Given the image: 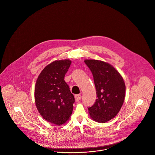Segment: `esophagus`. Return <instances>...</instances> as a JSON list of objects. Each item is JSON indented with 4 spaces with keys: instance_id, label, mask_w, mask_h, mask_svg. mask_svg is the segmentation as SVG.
Returning <instances> with one entry per match:
<instances>
[{
    "instance_id": "esophagus-1",
    "label": "esophagus",
    "mask_w": 155,
    "mask_h": 155,
    "mask_svg": "<svg viewBox=\"0 0 155 155\" xmlns=\"http://www.w3.org/2000/svg\"><path fill=\"white\" fill-rule=\"evenodd\" d=\"M81 98V94H76L75 95V100L76 102L80 101V100Z\"/></svg>"
}]
</instances>
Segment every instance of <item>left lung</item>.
I'll list each match as a JSON object with an SVG mask.
<instances>
[{
	"label": "left lung",
	"mask_w": 155,
	"mask_h": 155,
	"mask_svg": "<svg viewBox=\"0 0 155 155\" xmlns=\"http://www.w3.org/2000/svg\"><path fill=\"white\" fill-rule=\"evenodd\" d=\"M85 63L93 74L97 99L88 108L91 118L99 123H105L116 116L125 97L126 86L120 74L110 63L86 59Z\"/></svg>",
	"instance_id": "obj_1"
}]
</instances>
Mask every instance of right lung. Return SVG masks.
I'll use <instances>...</instances> for the list:
<instances>
[{
    "label": "right lung",
    "mask_w": 155,
    "mask_h": 155,
    "mask_svg": "<svg viewBox=\"0 0 155 155\" xmlns=\"http://www.w3.org/2000/svg\"><path fill=\"white\" fill-rule=\"evenodd\" d=\"M71 61H55L39 74L35 86L37 110L46 121L58 126L70 118L75 102L74 95L64 80Z\"/></svg>",
    "instance_id": "obj_1"
}]
</instances>
